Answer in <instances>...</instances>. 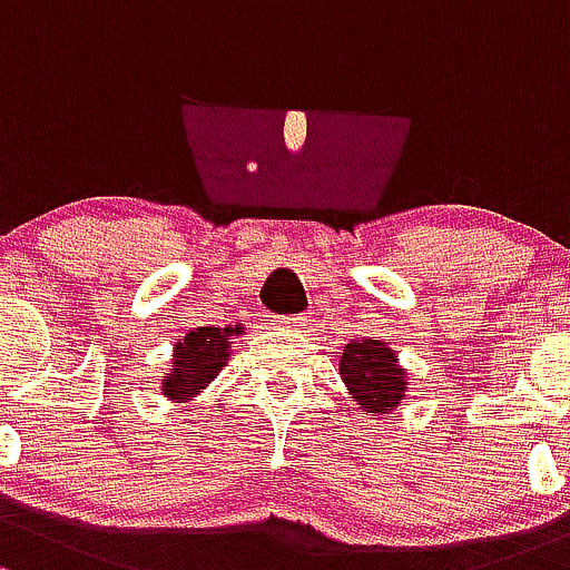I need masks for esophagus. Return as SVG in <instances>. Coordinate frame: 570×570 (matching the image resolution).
Listing matches in <instances>:
<instances>
[{
    "instance_id": "obj_1",
    "label": "esophagus",
    "mask_w": 570,
    "mask_h": 570,
    "mask_svg": "<svg viewBox=\"0 0 570 570\" xmlns=\"http://www.w3.org/2000/svg\"><path fill=\"white\" fill-rule=\"evenodd\" d=\"M273 325L278 331H297V327L305 325V320L303 316H278V320H273Z\"/></svg>"
}]
</instances>
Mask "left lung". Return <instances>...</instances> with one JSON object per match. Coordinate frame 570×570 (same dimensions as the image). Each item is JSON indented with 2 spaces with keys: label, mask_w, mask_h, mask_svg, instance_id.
I'll list each match as a JSON object with an SVG mask.
<instances>
[{
  "label": "left lung",
  "mask_w": 570,
  "mask_h": 570,
  "mask_svg": "<svg viewBox=\"0 0 570 570\" xmlns=\"http://www.w3.org/2000/svg\"><path fill=\"white\" fill-rule=\"evenodd\" d=\"M344 385L365 412H391L404 399V368L395 365L391 346L376 338H352L338 365Z\"/></svg>",
  "instance_id": "8db88e82"
}]
</instances>
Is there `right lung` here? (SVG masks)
<instances>
[{
	"mask_svg": "<svg viewBox=\"0 0 570 570\" xmlns=\"http://www.w3.org/2000/svg\"><path fill=\"white\" fill-rule=\"evenodd\" d=\"M229 333H243L239 325L235 331H218V327H199L194 333H185L175 346V365L164 380V391L169 399L188 401L202 393L215 376L220 374L229 361Z\"/></svg>",
	"mask_w": 570,
	"mask_h": 570,
	"instance_id": "1",
	"label": "right lung"
}]
</instances>
